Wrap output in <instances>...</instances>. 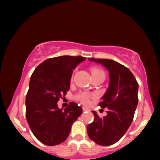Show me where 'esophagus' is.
Returning a JSON list of instances; mask_svg holds the SVG:
<instances>
[{
  "label": "esophagus",
  "instance_id": "1",
  "mask_svg": "<svg viewBox=\"0 0 160 160\" xmlns=\"http://www.w3.org/2000/svg\"><path fill=\"white\" fill-rule=\"evenodd\" d=\"M82 110H83V112H86V111H88L89 109H87L86 107H82Z\"/></svg>",
  "mask_w": 160,
  "mask_h": 160
}]
</instances>
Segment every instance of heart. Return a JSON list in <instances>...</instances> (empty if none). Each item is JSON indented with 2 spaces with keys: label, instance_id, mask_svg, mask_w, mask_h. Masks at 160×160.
Listing matches in <instances>:
<instances>
[{
  "label": "heart",
  "instance_id": "1",
  "mask_svg": "<svg viewBox=\"0 0 160 160\" xmlns=\"http://www.w3.org/2000/svg\"><path fill=\"white\" fill-rule=\"evenodd\" d=\"M90 71L92 75V78L103 77L105 78V76H106V73H105L104 70L98 67H91ZM93 97V94L86 92H82L78 94L77 95L75 96V99L78 100V101H80L83 104H88L89 102H90V97Z\"/></svg>",
  "mask_w": 160,
  "mask_h": 160
}]
</instances>
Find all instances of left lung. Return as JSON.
Listing matches in <instances>:
<instances>
[{
    "label": "left lung",
    "instance_id": "8db88e82",
    "mask_svg": "<svg viewBox=\"0 0 160 160\" xmlns=\"http://www.w3.org/2000/svg\"><path fill=\"white\" fill-rule=\"evenodd\" d=\"M109 70L110 82L99 106L108 108L107 115L99 117L92 111L94 120L89 124L88 136L97 144L112 145L118 141L131 126L136 109L138 83L130 70L115 61L90 58Z\"/></svg>",
    "mask_w": 160,
    "mask_h": 160
}]
</instances>
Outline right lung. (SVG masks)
Returning a JSON list of instances; mask_svg holds the SVG:
<instances>
[{
	"mask_svg": "<svg viewBox=\"0 0 160 160\" xmlns=\"http://www.w3.org/2000/svg\"><path fill=\"white\" fill-rule=\"evenodd\" d=\"M86 58L62 56L48 58L32 72L26 95V118L32 133L43 144L64 142L82 109L70 102L64 111L57 102L70 89L72 70Z\"/></svg>",
	"mask_w": 160,
	"mask_h": 160,
	"instance_id": "obj_1",
	"label": "right lung"
}]
</instances>
